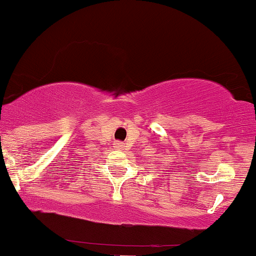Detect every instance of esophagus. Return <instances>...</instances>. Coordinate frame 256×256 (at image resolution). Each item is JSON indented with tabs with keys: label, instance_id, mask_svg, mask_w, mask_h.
<instances>
[{
	"label": "esophagus",
	"instance_id": "1",
	"mask_svg": "<svg viewBox=\"0 0 256 256\" xmlns=\"http://www.w3.org/2000/svg\"><path fill=\"white\" fill-rule=\"evenodd\" d=\"M114 145H116V148H122V142H116Z\"/></svg>",
	"mask_w": 256,
	"mask_h": 256
}]
</instances>
